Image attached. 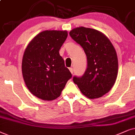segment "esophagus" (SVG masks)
Segmentation results:
<instances>
[{
	"instance_id": "1",
	"label": "esophagus",
	"mask_w": 135,
	"mask_h": 135,
	"mask_svg": "<svg viewBox=\"0 0 135 135\" xmlns=\"http://www.w3.org/2000/svg\"><path fill=\"white\" fill-rule=\"evenodd\" d=\"M69 70H70V72L73 74V68H70Z\"/></svg>"
}]
</instances>
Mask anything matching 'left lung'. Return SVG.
Returning <instances> with one entry per match:
<instances>
[{
  "instance_id": "left-lung-1",
  "label": "left lung",
  "mask_w": 135,
  "mask_h": 135,
  "mask_svg": "<svg viewBox=\"0 0 135 135\" xmlns=\"http://www.w3.org/2000/svg\"><path fill=\"white\" fill-rule=\"evenodd\" d=\"M69 34L83 48L87 59L85 73L81 76H73V82L88 98H100L110 91L117 79L118 63L115 48L97 30L81 27Z\"/></svg>"
}]
</instances>
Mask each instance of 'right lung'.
<instances>
[{"instance_id":"1","label":"right lung","mask_w":135,"mask_h":135,"mask_svg":"<svg viewBox=\"0 0 135 135\" xmlns=\"http://www.w3.org/2000/svg\"><path fill=\"white\" fill-rule=\"evenodd\" d=\"M67 35L66 31L45 30L25 49L22 64L23 80L29 91L40 99L58 98L72 76L59 54Z\"/></svg>"}]
</instances>
